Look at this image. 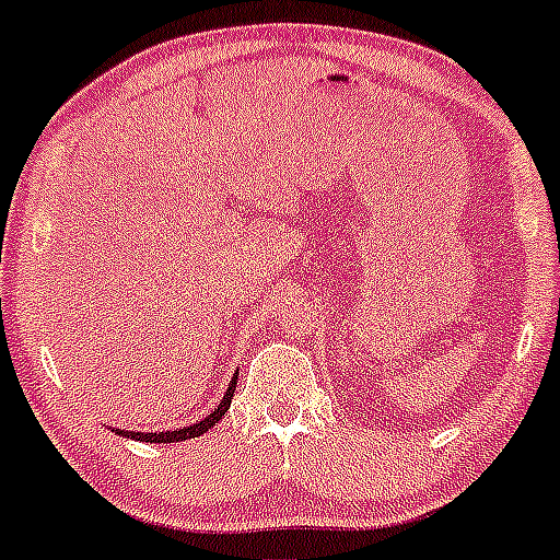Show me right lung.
<instances>
[{
	"instance_id": "obj_1",
	"label": "right lung",
	"mask_w": 560,
	"mask_h": 560,
	"mask_svg": "<svg viewBox=\"0 0 560 560\" xmlns=\"http://www.w3.org/2000/svg\"><path fill=\"white\" fill-rule=\"evenodd\" d=\"M234 389H236V376L231 378V384H229L226 395H223L221 405H218V408L213 410V413H210V416H205L202 421L191 423V427L176 429V432H158V434L128 432V429H126V432H118V434H124V436H131V440H139V442H184V440H191V436H199V434H205V432H208V429H213L215 423L221 421L223 416H226L229 405H231V400H234Z\"/></svg>"
}]
</instances>
